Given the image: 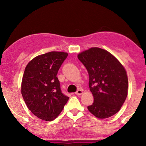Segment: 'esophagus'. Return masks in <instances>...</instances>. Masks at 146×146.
<instances>
[{
  "instance_id": "34e87169",
  "label": "esophagus",
  "mask_w": 146,
  "mask_h": 146,
  "mask_svg": "<svg viewBox=\"0 0 146 146\" xmlns=\"http://www.w3.org/2000/svg\"><path fill=\"white\" fill-rule=\"evenodd\" d=\"M83 94V90L82 89H78L77 90L76 92V94L78 95V96H80Z\"/></svg>"
}]
</instances>
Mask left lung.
I'll list each match as a JSON object with an SVG mask.
<instances>
[{
  "label": "left lung",
  "mask_w": 146,
  "mask_h": 146,
  "mask_svg": "<svg viewBox=\"0 0 146 146\" xmlns=\"http://www.w3.org/2000/svg\"><path fill=\"white\" fill-rule=\"evenodd\" d=\"M89 75L90 90L94 102L88 106L90 112L99 119L112 116L126 99L128 80L125 68L106 50L93 47L78 54Z\"/></svg>",
  "instance_id": "obj_1"
}]
</instances>
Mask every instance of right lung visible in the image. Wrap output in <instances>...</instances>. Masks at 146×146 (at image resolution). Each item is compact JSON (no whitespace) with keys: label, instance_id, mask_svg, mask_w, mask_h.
Instances as JSON below:
<instances>
[{"label":"right lung","instance_id":"add662e5","mask_svg":"<svg viewBox=\"0 0 146 146\" xmlns=\"http://www.w3.org/2000/svg\"><path fill=\"white\" fill-rule=\"evenodd\" d=\"M68 55L64 52H50L34 58L25 68L22 96L28 108L42 120L56 118L69 99L62 93L56 76Z\"/></svg>","mask_w":146,"mask_h":146}]
</instances>
